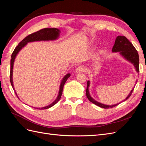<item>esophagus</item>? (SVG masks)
<instances>
[{
  "label": "esophagus",
  "instance_id": "1",
  "mask_svg": "<svg viewBox=\"0 0 146 146\" xmlns=\"http://www.w3.org/2000/svg\"><path fill=\"white\" fill-rule=\"evenodd\" d=\"M84 71H85V68H84L83 66H78V67H77V69H76V72L77 73H81V72H83Z\"/></svg>",
  "mask_w": 146,
  "mask_h": 146
}]
</instances>
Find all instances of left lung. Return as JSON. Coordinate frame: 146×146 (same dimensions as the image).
Wrapping results in <instances>:
<instances>
[{"label":"left lung","mask_w":146,"mask_h":146,"mask_svg":"<svg viewBox=\"0 0 146 146\" xmlns=\"http://www.w3.org/2000/svg\"><path fill=\"white\" fill-rule=\"evenodd\" d=\"M112 52H119L121 55H122V56L124 57L126 60L129 61L130 62L133 64L134 66L136 68V71L138 72H139V55H138V51L136 50L133 45L129 41V39H128L125 36H117L115 40V42H114V44L112 48ZM89 86H90V81H88L86 90V94L87 98L90 102H91L92 103H93L94 104L99 106V107L103 108H113L121 103L120 102L116 105H106L98 102L96 101L91 97L89 92V90H88ZM133 90L134 89H133L131 91L129 96L127 97V98L125 100H123V101H125L130 98V96L132 94V92L133 91Z\"/></svg>","instance_id":"1"}]
</instances>
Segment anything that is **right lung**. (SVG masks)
Listing matches in <instances>:
<instances>
[{"mask_svg": "<svg viewBox=\"0 0 146 146\" xmlns=\"http://www.w3.org/2000/svg\"><path fill=\"white\" fill-rule=\"evenodd\" d=\"M59 33H60V30L58 29H57L56 28H50V29H48V28H45L41 30H39V31H37V32L33 33L32 34H30L28 35L27 36H26L23 40H22L19 43V44L16 46V47L15 48L14 51L12 53L11 55V59L10 61V80L11 82V85L13 88V90H15L14 88H13V64H14V61L15 60L16 56L17 54H18V52L20 51L22 48L24 47L26 44H27V42H33V41H48V40H54V39H56L59 36ZM70 76V74H66V76L64 77L63 78L62 81H61V83L60 84V91H59V93L58 95V97H57L56 99L54 102L50 104L49 105L46 106L45 107L43 108H34L36 109H40V110H44V109H47L52 107V106H54L55 105L59 100L60 99L61 95H62V92H63V86L64 85V83H66V80H68V78ZM15 94L17 96V98L19 99L18 96H17L16 92H15Z\"/></svg>", "mask_w": 146, "mask_h": 146, "instance_id": "add662e5", "label": "right lung"}]
</instances>
